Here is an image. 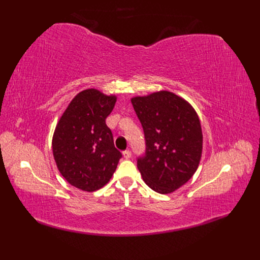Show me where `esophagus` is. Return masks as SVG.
<instances>
[{"mask_svg":"<svg viewBox=\"0 0 260 260\" xmlns=\"http://www.w3.org/2000/svg\"><path fill=\"white\" fill-rule=\"evenodd\" d=\"M122 155H123V157H124L125 159H129L130 157H131V152L129 151V149H125V151L122 152Z\"/></svg>","mask_w":260,"mask_h":260,"instance_id":"esophagus-1","label":"esophagus"}]
</instances>
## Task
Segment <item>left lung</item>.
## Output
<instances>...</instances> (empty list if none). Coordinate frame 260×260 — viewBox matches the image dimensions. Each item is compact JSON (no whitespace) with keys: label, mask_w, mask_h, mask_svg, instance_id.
Here are the masks:
<instances>
[{"label":"left lung","mask_w":260,"mask_h":260,"mask_svg":"<svg viewBox=\"0 0 260 260\" xmlns=\"http://www.w3.org/2000/svg\"><path fill=\"white\" fill-rule=\"evenodd\" d=\"M143 127L145 155L138 158L144 182L157 193L174 192L198 170L203 149L200 118L192 105L169 91L131 99Z\"/></svg>","instance_id":"1"}]
</instances>
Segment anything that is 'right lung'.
Returning <instances> with one entry per match:
<instances>
[{
  "label": "right lung",
  "mask_w": 260,
  "mask_h": 260,
  "mask_svg": "<svg viewBox=\"0 0 260 260\" xmlns=\"http://www.w3.org/2000/svg\"><path fill=\"white\" fill-rule=\"evenodd\" d=\"M116 101V95L96 89L83 90L55 128L52 148L56 166L69 184L82 191L94 192L108 183L121 158L105 122Z\"/></svg>",
  "instance_id": "obj_1"
}]
</instances>
